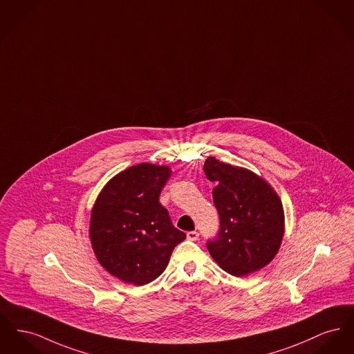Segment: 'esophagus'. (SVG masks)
<instances>
[{"label": "esophagus", "mask_w": 354, "mask_h": 354, "mask_svg": "<svg viewBox=\"0 0 354 354\" xmlns=\"http://www.w3.org/2000/svg\"><path fill=\"white\" fill-rule=\"evenodd\" d=\"M187 238L189 241H198V238H199V232H198V231H188Z\"/></svg>", "instance_id": "34e87169"}]
</instances>
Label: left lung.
I'll return each instance as SVG.
<instances>
[{
  "mask_svg": "<svg viewBox=\"0 0 354 354\" xmlns=\"http://www.w3.org/2000/svg\"><path fill=\"white\" fill-rule=\"evenodd\" d=\"M205 174L212 189L221 229L207 249L214 261L231 275L242 277L269 265L285 231L279 196L270 185L246 168L208 158Z\"/></svg>",
  "mask_w": 354,
  "mask_h": 354,
  "instance_id": "left-lung-1",
  "label": "left lung"
}]
</instances>
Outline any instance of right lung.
Returning <instances> with one entry per match:
<instances>
[{
    "label": "right lung",
    "instance_id": "add662e5",
    "mask_svg": "<svg viewBox=\"0 0 354 354\" xmlns=\"http://www.w3.org/2000/svg\"><path fill=\"white\" fill-rule=\"evenodd\" d=\"M169 176L167 166L129 167L105 185L92 208V249L105 270L127 283L142 286L156 279L186 238L159 202Z\"/></svg>",
    "mask_w": 354,
    "mask_h": 354
}]
</instances>
